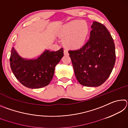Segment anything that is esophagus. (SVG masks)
<instances>
[{"instance_id": "obj_1", "label": "esophagus", "mask_w": 128, "mask_h": 128, "mask_svg": "<svg viewBox=\"0 0 128 128\" xmlns=\"http://www.w3.org/2000/svg\"><path fill=\"white\" fill-rule=\"evenodd\" d=\"M64 55H68L69 53H68V51H66V50H64Z\"/></svg>"}]
</instances>
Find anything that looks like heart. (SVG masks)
Returning a JSON list of instances; mask_svg holds the SVG:
<instances>
[{
	"instance_id": "1",
	"label": "heart",
	"mask_w": 128,
	"mask_h": 128,
	"mask_svg": "<svg viewBox=\"0 0 128 128\" xmlns=\"http://www.w3.org/2000/svg\"><path fill=\"white\" fill-rule=\"evenodd\" d=\"M88 23L82 20H73L62 25L59 30V36L63 39L62 43L66 48L78 50L83 46L89 34Z\"/></svg>"
}]
</instances>
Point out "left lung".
<instances>
[{"label": "left lung", "instance_id": "8db88e82", "mask_svg": "<svg viewBox=\"0 0 128 128\" xmlns=\"http://www.w3.org/2000/svg\"><path fill=\"white\" fill-rule=\"evenodd\" d=\"M92 29L89 40L82 48L68 52L79 83L97 87L111 74L116 61L115 46L111 34L102 24L94 21Z\"/></svg>", "mask_w": 128, "mask_h": 128}]
</instances>
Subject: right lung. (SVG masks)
Here are the masks:
<instances>
[{
  "mask_svg": "<svg viewBox=\"0 0 128 128\" xmlns=\"http://www.w3.org/2000/svg\"><path fill=\"white\" fill-rule=\"evenodd\" d=\"M63 49L57 51L45 50L36 59H24L12 47L10 66L13 73L21 84L30 88L48 85L52 79L55 68L64 55Z\"/></svg>",
  "mask_w": 128,
  "mask_h": 128,
  "instance_id": "add662e5",
  "label": "right lung"
}]
</instances>
